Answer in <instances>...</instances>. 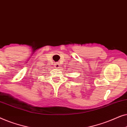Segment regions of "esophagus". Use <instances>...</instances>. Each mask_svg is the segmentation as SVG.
<instances>
[{"mask_svg": "<svg viewBox=\"0 0 127 127\" xmlns=\"http://www.w3.org/2000/svg\"><path fill=\"white\" fill-rule=\"evenodd\" d=\"M55 67H57V68H58V67H60V64L58 63H56L55 64Z\"/></svg>", "mask_w": 127, "mask_h": 127, "instance_id": "esophagus-1", "label": "esophagus"}]
</instances>
